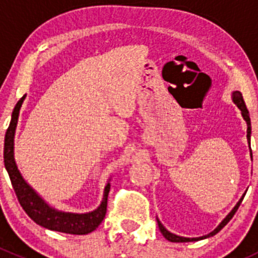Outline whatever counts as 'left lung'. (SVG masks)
Here are the masks:
<instances>
[{
	"mask_svg": "<svg viewBox=\"0 0 258 258\" xmlns=\"http://www.w3.org/2000/svg\"><path fill=\"white\" fill-rule=\"evenodd\" d=\"M232 101H233V103H235V105L237 106L238 110L241 111L242 117H243V119H244V121H246V123H247V142H248L249 155H251V160H252V151H251V118H249L248 110H247L246 105H244L243 97H242V93L240 92V91H233V92H232ZM244 195H246V194L242 195V197H241L240 200H238V202H237V204H236V206L230 211V213H228V215L226 216V217L223 218L222 221H221L220 225H218L217 227L215 228V230L211 231V232L207 233V235L201 236V237H183V236H178V235H176V233L170 232V231H168L167 228H166L165 226H163L162 223H161V221L158 220V217H157L158 228H160V231H161V233H162V235H163V237H165L166 240H168L170 242H195V241H200V240H205V238L212 237V236H215L216 233L220 232V231L222 230V228L225 227V226L227 225L228 222H230V220L233 217V215H235V213H236V211H237L238 207H240V205H241L242 200H243Z\"/></svg>",
	"mask_w": 258,
	"mask_h": 258,
	"instance_id": "8db88e82",
	"label": "left lung"
}]
</instances>
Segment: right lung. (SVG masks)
I'll use <instances>...</instances> for the list:
<instances>
[{
  "instance_id": "right-lung-1",
  "label": "right lung",
  "mask_w": 258,
  "mask_h": 258,
  "mask_svg": "<svg viewBox=\"0 0 258 258\" xmlns=\"http://www.w3.org/2000/svg\"><path fill=\"white\" fill-rule=\"evenodd\" d=\"M26 95L15 106L11 122H10V126L7 128L6 136H5L4 148L5 167L9 172L12 187L16 192L21 206L37 225L48 228L51 231L70 233V235H86V233L92 232L100 226V223L105 218L106 211H107L108 192L111 188V177L108 178L105 189H103V197L100 206L93 211L85 213L66 212V211L57 210L49 206L47 202L23 178L22 173L20 172L17 167L16 160H15V134H16L20 110L22 107Z\"/></svg>"
}]
</instances>
